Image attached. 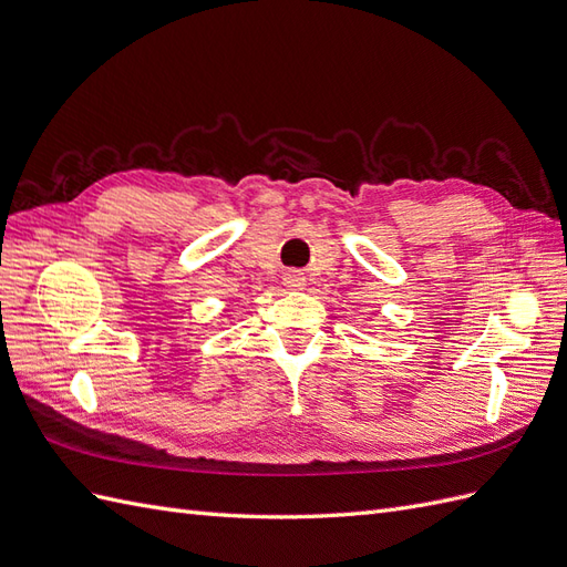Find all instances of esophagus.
<instances>
[{"label":"esophagus","mask_w":567,"mask_h":567,"mask_svg":"<svg viewBox=\"0 0 567 567\" xmlns=\"http://www.w3.org/2000/svg\"><path fill=\"white\" fill-rule=\"evenodd\" d=\"M284 284H286V288H293V290H298V288H302L305 286V277L300 271H288L286 277H284Z\"/></svg>","instance_id":"34e87169"}]
</instances>
